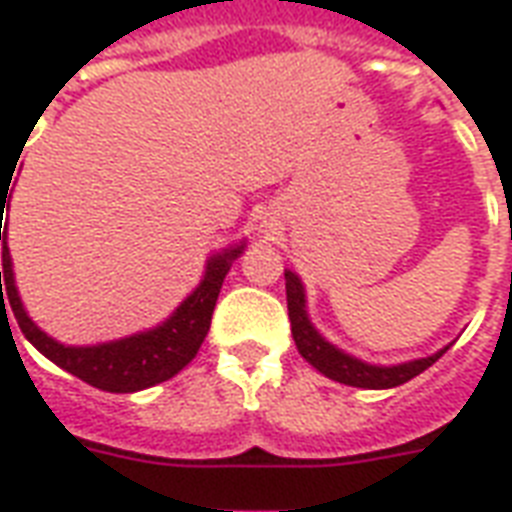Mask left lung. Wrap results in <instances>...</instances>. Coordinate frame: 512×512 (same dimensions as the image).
<instances>
[{
	"instance_id": "obj_1",
	"label": "left lung",
	"mask_w": 512,
	"mask_h": 512,
	"mask_svg": "<svg viewBox=\"0 0 512 512\" xmlns=\"http://www.w3.org/2000/svg\"><path fill=\"white\" fill-rule=\"evenodd\" d=\"M284 279H287V308H289V321H292V337H295V345L300 350V356L319 369L324 377L329 380H337L342 385H353V388H369V390H385L396 388V385H404L412 377H417L420 372H425L428 366H433L438 358L444 356L449 345L436 353H430L425 358H412V361H404V364H369V361H361V358L350 356L342 348L332 345L327 337L321 335L319 329L311 324V316H308V300H305V287L300 276L295 271H284Z\"/></svg>"
}]
</instances>
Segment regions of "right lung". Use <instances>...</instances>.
I'll use <instances>...</instances> for the list:
<instances>
[{
    "mask_svg": "<svg viewBox=\"0 0 512 512\" xmlns=\"http://www.w3.org/2000/svg\"><path fill=\"white\" fill-rule=\"evenodd\" d=\"M7 191L10 185H0V220L7 204ZM2 271H0V303L7 313L4 303H10L15 319H18L20 332L34 345L42 356H47L52 364L66 369L74 377L84 380L92 388L108 390V393H135L146 390L151 385L175 377L191 358L199 353L201 342L209 332V321L215 311L217 295L223 287L225 273L231 271L233 260L244 252L247 241L231 244L223 252H215L204 265L199 287L177 305L175 311L156 327L138 332V335L119 337L111 342H98V345H63L55 337L36 327L28 319L26 308L20 303L18 287H15V273H12V257L7 247V228L2 231Z\"/></svg>",
    "mask_w": 512,
    "mask_h": 512,
    "instance_id": "add662e5",
    "label": "right lung"
}]
</instances>
